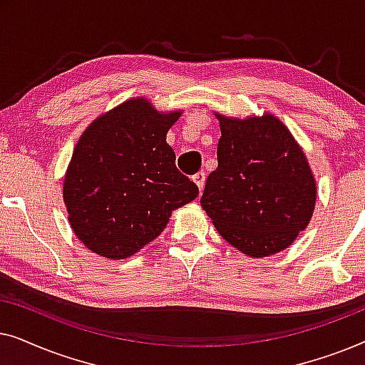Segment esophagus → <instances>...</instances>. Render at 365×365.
Instances as JSON below:
<instances>
[{"instance_id": "obj_1", "label": "esophagus", "mask_w": 365, "mask_h": 365, "mask_svg": "<svg viewBox=\"0 0 365 365\" xmlns=\"http://www.w3.org/2000/svg\"><path fill=\"white\" fill-rule=\"evenodd\" d=\"M192 181L196 182V186L199 187V191H202L204 182H206V174H204L202 171H199L197 174H194V176H192Z\"/></svg>"}]
</instances>
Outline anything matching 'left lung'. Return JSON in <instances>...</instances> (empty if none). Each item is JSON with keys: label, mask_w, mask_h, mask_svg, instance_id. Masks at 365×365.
Listing matches in <instances>:
<instances>
[{"label": "left lung", "mask_w": 365, "mask_h": 365, "mask_svg": "<svg viewBox=\"0 0 365 365\" xmlns=\"http://www.w3.org/2000/svg\"><path fill=\"white\" fill-rule=\"evenodd\" d=\"M216 118L217 168L207 176L201 206L217 232L246 256L281 252L307 227L316 206L306 154L272 114Z\"/></svg>", "instance_id": "obj_1"}]
</instances>
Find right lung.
Listing matches in <instances>:
<instances>
[{"label":"right lung","mask_w":365,"mask_h":365,"mask_svg":"<svg viewBox=\"0 0 365 365\" xmlns=\"http://www.w3.org/2000/svg\"><path fill=\"white\" fill-rule=\"evenodd\" d=\"M179 116L133 98L81 134L63 199L71 229L89 251L108 259L133 256L164 231L174 209L197 197V186L178 171L166 143Z\"/></svg>","instance_id":"right-lung-1"}]
</instances>
